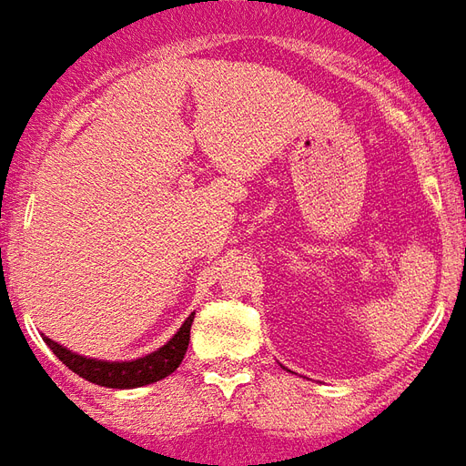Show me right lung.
Listing matches in <instances>:
<instances>
[{
	"mask_svg": "<svg viewBox=\"0 0 466 466\" xmlns=\"http://www.w3.org/2000/svg\"><path fill=\"white\" fill-rule=\"evenodd\" d=\"M190 323H193V313L187 316L186 323L180 326V331L175 333L163 349H157L155 354H147L143 359H135V361H95V359H85V356L67 351L65 346L55 344L52 339H47V346L55 351V356L62 364L72 369L75 374H80L82 379L92 381V384L110 386V389H135V386L160 381L180 366L187 351V344H190Z\"/></svg>",
	"mask_w": 466,
	"mask_h": 466,
	"instance_id": "right-lung-1",
	"label": "right lung"
}]
</instances>
